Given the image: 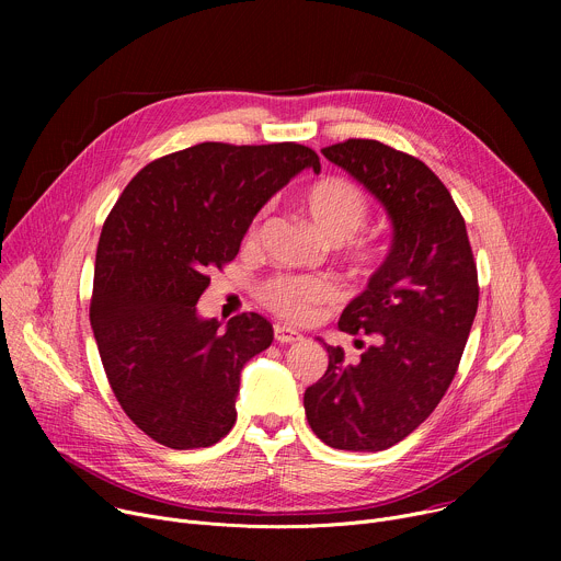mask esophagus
<instances>
[{
  "instance_id": "34e87169",
  "label": "esophagus",
  "mask_w": 561,
  "mask_h": 561,
  "mask_svg": "<svg viewBox=\"0 0 561 561\" xmlns=\"http://www.w3.org/2000/svg\"><path fill=\"white\" fill-rule=\"evenodd\" d=\"M275 340L279 344H295V342H301L304 335L293 331V329H288V327H275Z\"/></svg>"
}]
</instances>
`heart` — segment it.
<instances>
[{"label": "heart", "mask_w": 561, "mask_h": 561, "mask_svg": "<svg viewBox=\"0 0 561 561\" xmlns=\"http://www.w3.org/2000/svg\"><path fill=\"white\" fill-rule=\"evenodd\" d=\"M301 208L319 234L333 244H344V257L357 271L368 273L381 262L383 251L375 242L355 237L370 213V202L362 186L344 178H324L304 191ZM260 219L262 217H257L247 232L249 242H255L260 234ZM337 295L340 286L324 275L277 273L257 286L262 306L293 324L310 322L319 310L333 304Z\"/></svg>", "instance_id": "obj_1"}]
</instances>
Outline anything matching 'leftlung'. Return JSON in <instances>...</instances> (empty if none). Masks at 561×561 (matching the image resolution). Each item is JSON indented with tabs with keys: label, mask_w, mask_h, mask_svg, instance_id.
<instances>
[{
	"label": "left lung",
	"mask_w": 561,
	"mask_h": 561,
	"mask_svg": "<svg viewBox=\"0 0 561 561\" xmlns=\"http://www.w3.org/2000/svg\"><path fill=\"white\" fill-rule=\"evenodd\" d=\"M322 152L386 206L394 237L337 324L362 355L348 362L342 346H327L329 368L306 388L304 409L324 444L377 453L409 437L446 394L477 312V264L457 204L422 159L377 139Z\"/></svg>",
	"instance_id": "1"
}]
</instances>
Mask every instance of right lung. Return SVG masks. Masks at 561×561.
<instances>
[{"instance_id":"right-lung-1","label":"right lung","mask_w":561,"mask_h":561,"mask_svg":"<svg viewBox=\"0 0 561 561\" xmlns=\"http://www.w3.org/2000/svg\"><path fill=\"white\" fill-rule=\"evenodd\" d=\"M312 148L279 141H204L146 164L108 213L95 257L91 327L108 383L128 420L157 444L188 450L228 435L239 373L273 342L257 312L199 319L195 304L257 210Z\"/></svg>"}]
</instances>
